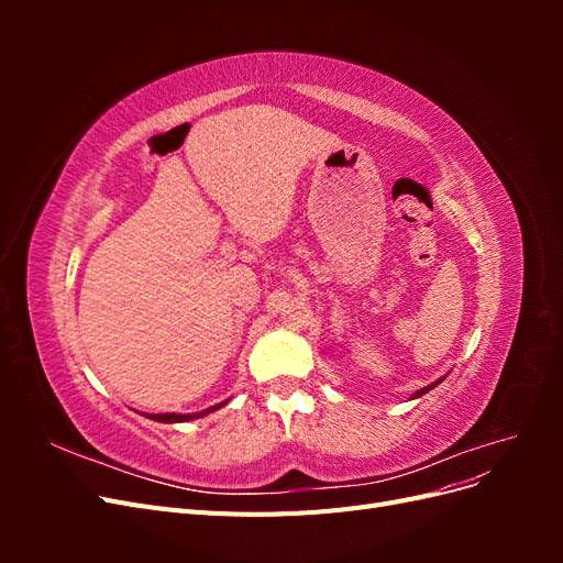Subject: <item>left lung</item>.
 <instances>
[{
	"label": "left lung",
	"instance_id": "8db88e82",
	"mask_svg": "<svg viewBox=\"0 0 563 563\" xmlns=\"http://www.w3.org/2000/svg\"><path fill=\"white\" fill-rule=\"evenodd\" d=\"M439 383H441V380H437V383H434V385H428V387H422V389H418V391H416V397H420V395H424V391H430V389H432V387H437V385H439Z\"/></svg>",
	"mask_w": 563,
	"mask_h": 563
}]
</instances>
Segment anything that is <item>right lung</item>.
Wrapping results in <instances>:
<instances>
[{"label":"right lung","instance_id":"obj_1","mask_svg":"<svg viewBox=\"0 0 563 563\" xmlns=\"http://www.w3.org/2000/svg\"><path fill=\"white\" fill-rule=\"evenodd\" d=\"M220 406H225V404H218V406H213V408H207V411H203V413H195V416H178V413H157V416H147V418H152V420H157V422H183V420H192V418H201V416H207V413L216 411V408H220Z\"/></svg>","mask_w":563,"mask_h":563}]
</instances>
